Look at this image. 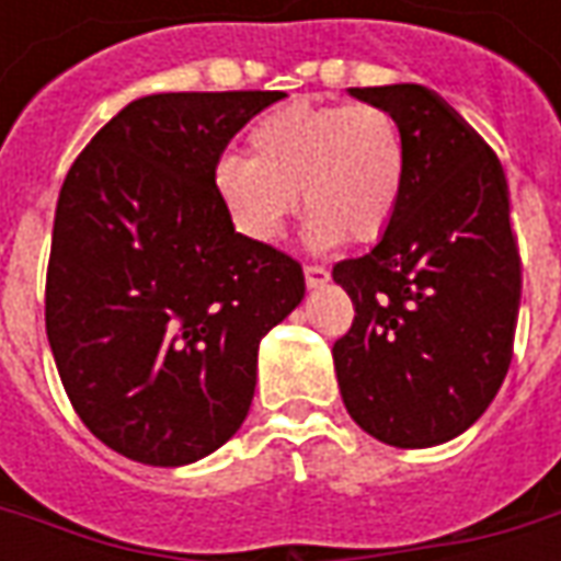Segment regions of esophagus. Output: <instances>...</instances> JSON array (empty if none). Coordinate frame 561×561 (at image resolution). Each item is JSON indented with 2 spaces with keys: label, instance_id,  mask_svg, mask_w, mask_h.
I'll return each mask as SVG.
<instances>
[{
  "label": "esophagus",
  "instance_id": "1",
  "mask_svg": "<svg viewBox=\"0 0 561 561\" xmlns=\"http://www.w3.org/2000/svg\"><path fill=\"white\" fill-rule=\"evenodd\" d=\"M304 276H306V285H309V288H318V285L330 282V270L321 267V264H306Z\"/></svg>",
  "mask_w": 561,
  "mask_h": 561
}]
</instances>
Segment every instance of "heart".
<instances>
[{
	"instance_id": "obj_1",
	"label": "heart",
	"mask_w": 561,
	"mask_h": 561,
	"mask_svg": "<svg viewBox=\"0 0 561 561\" xmlns=\"http://www.w3.org/2000/svg\"><path fill=\"white\" fill-rule=\"evenodd\" d=\"M405 138L390 111L369 102H288L249 131V156H221L213 185L233 228L276 243L304 192L309 243H373L400 209Z\"/></svg>"
}]
</instances>
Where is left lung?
Returning <instances> with one entry per match:
<instances>
[{"label":"left lung","mask_w":561,"mask_h":561,"mask_svg":"<svg viewBox=\"0 0 561 561\" xmlns=\"http://www.w3.org/2000/svg\"><path fill=\"white\" fill-rule=\"evenodd\" d=\"M348 92L400 123L405 183L381 240L333 267L354 304L352 330L333 342L342 402L385 445H442L486 412L514 357L519 252L505 171L438 92Z\"/></svg>","instance_id":"obj_1"}]
</instances>
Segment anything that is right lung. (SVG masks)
<instances>
[{"instance_id":"1","label":"right lung","mask_w":561,"mask_h":561,"mask_svg":"<svg viewBox=\"0 0 561 561\" xmlns=\"http://www.w3.org/2000/svg\"><path fill=\"white\" fill-rule=\"evenodd\" d=\"M285 92H159L87 144L56 201L44 321L68 400L95 438L185 466L231 438L257 345L304 300L291 255L233 231L213 171Z\"/></svg>"}]
</instances>
